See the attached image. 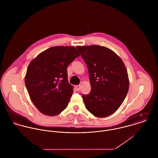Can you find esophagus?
<instances>
[{"instance_id":"1","label":"esophagus","mask_w":158,"mask_h":158,"mask_svg":"<svg viewBox=\"0 0 158 158\" xmlns=\"http://www.w3.org/2000/svg\"><path fill=\"white\" fill-rule=\"evenodd\" d=\"M75 88H76V89L77 90V91H79L80 90V88H81V86H80V85H77V86H75Z\"/></svg>"}]
</instances>
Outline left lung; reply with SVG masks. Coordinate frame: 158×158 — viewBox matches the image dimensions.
Masks as SVG:
<instances>
[{"label": "left lung", "instance_id": "1", "mask_svg": "<svg viewBox=\"0 0 158 158\" xmlns=\"http://www.w3.org/2000/svg\"><path fill=\"white\" fill-rule=\"evenodd\" d=\"M88 69L91 92L82 95L86 109L103 118L115 112L129 90V78L121 59L109 48L99 45L77 47Z\"/></svg>", "mask_w": 158, "mask_h": 158}]
</instances>
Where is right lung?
<instances>
[{
  "label": "right lung",
  "mask_w": 158,
  "mask_h": 158,
  "mask_svg": "<svg viewBox=\"0 0 158 158\" xmlns=\"http://www.w3.org/2000/svg\"><path fill=\"white\" fill-rule=\"evenodd\" d=\"M80 55L73 47H53L29 64L25 85L32 102L43 114L55 116L67 108L73 93L67 67Z\"/></svg>",
  "instance_id": "right-lung-1"
}]
</instances>
